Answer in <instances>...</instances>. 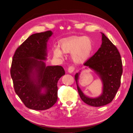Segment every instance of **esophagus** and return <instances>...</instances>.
Here are the masks:
<instances>
[{
    "label": "esophagus",
    "instance_id": "obj_1",
    "mask_svg": "<svg viewBox=\"0 0 133 133\" xmlns=\"http://www.w3.org/2000/svg\"><path fill=\"white\" fill-rule=\"evenodd\" d=\"M75 70V67L74 66H70L68 68V72L69 73H72Z\"/></svg>",
    "mask_w": 133,
    "mask_h": 133
}]
</instances>
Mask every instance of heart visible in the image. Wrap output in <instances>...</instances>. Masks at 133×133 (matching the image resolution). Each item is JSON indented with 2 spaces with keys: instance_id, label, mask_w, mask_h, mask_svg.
Instances as JSON below:
<instances>
[{
  "instance_id": "obj_1",
  "label": "heart",
  "mask_w": 133,
  "mask_h": 133,
  "mask_svg": "<svg viewBox=\"0 0 133 133\" xmlns=\"http://www.w3.org/2000/svg\"><path fill=\"white\" fill-rule=\"evenodd\" d=\"M60 46L64 52H73L72 58L76 63L87 60L93 50L92 42L87 37H72L64 39L61 42ZM53 53L57 57L63 56V52L59 48L54 49Z\"/></svg>"
}]
</instances>
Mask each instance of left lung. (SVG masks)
I'll list each match as a JSON object with an SVG mask.
<instances>
[{
  "mask_svg": "<svg viewBox=\"0 0 133 133\" xmlns=\"http://www.w3.org/2000/svg\"><path fill=\"white\" fill-rule=\"evenodd\" d=\"M102 44L96 53L87 59L84 65L96 72L103 84V91L99 97L90 98L85 96L78 85L79 74L75 76L79 96L85 104L101 107L111 102L121 85L123 69L119 50L111 41L102 33Z\"/></svg>",
  "mask_w": 133,
  "mask_h": 133,
  "instance_id": "1",
  "label": "left lung"
}]
</instances>
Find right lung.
<instances>
[{"label":"right lung","instance_id":"add662e5","mask_svg":"<svg viewBox=\"0 0 133 133\" xmlns=\"http://www.w3.org/2000/svg\"><path fill=\"white\" fill-rule=\"evenodd\" d=\"M52 35L51 31L31 35L18 46L12 58L10 73L15 92L32 110H47L56 103L57 83L65 74L62 66H46L43 61Z\"/></svg>","mask_w":133,"mask_h":133}]
</instances>
